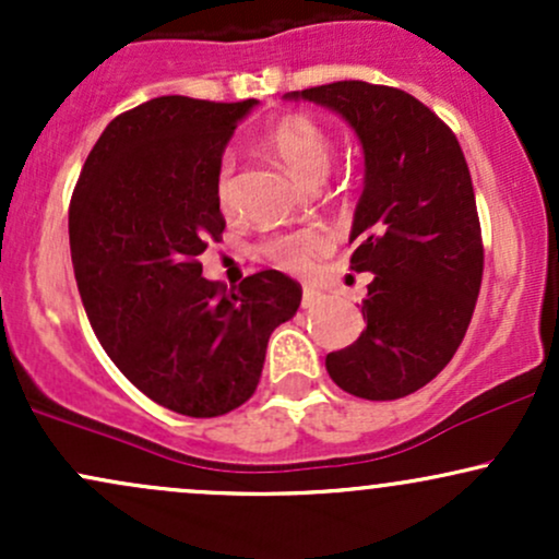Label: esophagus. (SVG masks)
Here are the masks:
<instances>
[{"instance_id": "34e87169", "label": "esophagus", "mask_w": 559, "mask_h": 559, "mask_svg": "<svg viewBox=\"0 0 559 559\" xmlns=\"http://www.w3.org/2000/svg\"><path fill=\"white\" fill-rule=\"evenodd\" d=\"M320 299H323V294H320L318 288H312V286L301 288V307H305V310H312Z\"/></svg>"}]
</instances>
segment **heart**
I'll return each mask as SVG.
<instances>
[{
	"label": "heart",
	"instance_id": "heart-1",
	"mask_svg": "<svg viewBox=\"0 0 559 559\" xmlns=\"http://www.w3.org/2000/svg\"><path fill=\"white\" fill-rule=\"evenodd\" d=\"M265 146L273 152L286 170L301 183L318 186L325 178L333 159V141L325 128L301 112L281 115L275 123L267 128ZM230 176H234V163L223 157L215 178V197L223 207L230 202ZM331 249V239L323 228H299L288 234L267 236L258 243V254L267 260L278 271L286 273H307L320 254Z\"/></svg>",
	"mask_w": 559,
	"mask_h": 559
}]
</instances>
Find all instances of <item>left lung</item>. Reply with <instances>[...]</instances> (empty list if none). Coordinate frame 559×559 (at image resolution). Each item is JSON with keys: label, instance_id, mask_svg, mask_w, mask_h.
<instances>
[{"label": "left lung", "instance_id": "obj_1", "mask_svg": "<svg viewBox=\"0 0 559 559\" xmlns=\"http://www.w3.org/2000/svg\"><path fill=\"white\" fill-rule=\"evenodd\" d=\"M288 96L342 115L365 152L349 234V267L373 273L365 331L325 370L362 400H402L447 368L476 310L484 241L465 155L452 128L402 88L336 81Z\"/></svg>", "mask_w": 559, "mask_h": 559}]
</instances>
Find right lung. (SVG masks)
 <instances>
[{"label": "right lung", "mask_w": 559, "mask_h": 559, "mask_svg": "<svg viewBox=\"0 0 559 559\" xmlns=\"http://www.w3.org/2000/svg\"><path fill=\"white\" fill-rule=\"evenodd\" d=\"M258 99L157 96L112 120L70 199V254L88 323L120 373L189 418L241 407L271 333L297 316L301 286L278 271L226 292L199 254L221 241L223 150Z\"/></svg>", "instance_id": "right-lung-1"}]
</instances>
